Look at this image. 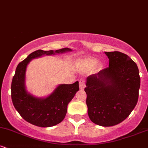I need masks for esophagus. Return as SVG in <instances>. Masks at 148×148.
I'll return each instance as SVG.
<instances>
[{
  "instance_id": "1",
  "label": "esophagus",
  "mask_w": 148,
  "mask_h": 148,
  "mask_svg": "<svg viewBox=\"0 0 148 148\" xmlns=\"http://www.w3.org/2000/svg\"><path fill=\"white\" fill-rule=\"evenodd\" d=\"M79 88L81 90H84L85 88V81L84 79H81L79 81Z\"/></svg>"
}]
</instances>
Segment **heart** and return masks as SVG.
<instances>
[{"mask_svg": "<svg viewBox=\"0 0 148 148\" xmlns=\"http://www.w3.org/2000/svg\"><path fill=\"white\" fill-rule=\"evenodd\" d=\"M97 60H95V59H93V58H88V59H86V60H85V63L90 67H94V66L97 64Z\"/></svg>", "mask_w": 148, "mask_h": 148, "instance_id": "heart-1", "label": "heart"}]
</instances>
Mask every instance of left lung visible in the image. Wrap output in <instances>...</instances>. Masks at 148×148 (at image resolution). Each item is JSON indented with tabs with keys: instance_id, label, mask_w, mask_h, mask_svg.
<instances>
[{
	"instance_id": "1",
	"label": "left lung",
	"mask_w": 148,
	"mask_h": 148,
	"mask_svg": "<svg viewBox=\"0 0 148 148\" xmlns=\"http://www.w3.org/2000/svg\"><path fill=\"white\" fill-rule=\"evenodd\" d=\"M105 54L109 66L88 76L85 92L91 121L111 127L122 123L135 108L140 79L137 64L126 54L119 51Z\"/></svg>"
}]
</instances>
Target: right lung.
<instances>
[{
    "label": "right lung",
    "instance_id": "1",
    "mask_svg": "<svg viewBox=\"0 0 148 148\" xmlns=\"http://www.w3.org/2000/svg\"><path fill=\"white\" fill-rule=\"evenodd\" d=\"M63 48L56 51L37 50L30 54L16 67L11 85L13 105L25 121L41 127L56 125L63 120L67 111V105L79 90V81L72 84H61L46 98H37L26 91L25 86V71L28 64L35 58L44 55L71 51Z\"/></svg>",
    "mask_w": 148,
    "mask_h": 148
}]
</instances>
